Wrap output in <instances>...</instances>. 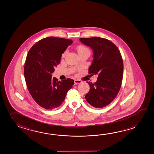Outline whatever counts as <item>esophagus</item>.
I'll list each match as a JSON object with an SVG mask.
<instances>
[{
	"label": "esophagus",
	"instance_id": "1",
	"mask_svg": "<svg viewBox=\"0 0 154 154\" xmlns=\"http://www.w3.org/2000/svg\"><path fill=\"white\" fill-rule=\"evenodd\" d=\"M74 82H75V85H79V84L81 83V82H81L80 80H78V79H75Z\"/></svg>",
	"mask_w": 154,
	"mask_h": 154
}]
</instances>
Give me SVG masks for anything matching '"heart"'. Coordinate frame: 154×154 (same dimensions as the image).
I'll use <instances>...</instances> for the list:
<instances>
[{
    "label": "heart",
    "instance_id": "heart-1",
    "mask_svg": "<svg viewBox=\"0 0 154 154\" xmlns=\"http://www.w3.org/2000/svg\"><path fill=\"white\" fill-rule=\"evenodd\" d=\"M85 50H89L87 48L85 47V46H79L78 48H77V51H78V53H80L81 52L83 51H85ZM66 52H65L63 54H62V57L65 56L66 55Z\"/></svg>",
    "mask_w": 154,
    "mask_h": 154
}]
</instances>
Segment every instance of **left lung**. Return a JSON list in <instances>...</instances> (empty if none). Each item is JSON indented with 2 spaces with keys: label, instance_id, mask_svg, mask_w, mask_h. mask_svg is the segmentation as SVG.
Returning <instances> with one entry per match:
<instances>
[{
  "label": "left lung",
  "instance_id": "1",
  "mask_svg": "<svg viewBox=\"0 0 154 154\" xmlns=\"http://www.w3.org/2000/svg\"><path fill=\"white\" fill-rule=\"evenodd\" d=\"M79 40L92 49L93 60L89 73L98 76L95 83L87 82L90 89L85 99L91 106L102 108L109 104L119 91L123 79V59L116 45L106 38H80Z\"/></svg>",
  "mask_w": 154,
  "mask_h": 154
}]
</instances>
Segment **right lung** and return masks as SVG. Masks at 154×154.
I'll return each mask as SVG.
<instances>
[{
    "label": "right lung",
    "instance_id": "1",
    "mask_svg": "<svg viewBox=\"0 0 154 154\" xmlns=\"http://www.w3.org/2000/svg\"><path fill=\"white\" fill-rule=\"evenodd\" d=\"M72 42V40L48 37L37 42L27 54L24 66L27 89L38 105L45 109L60 106L74 85L72 79L58 81L52 77L62 54Z\"/></svg>",
    "mask_w": 154,
    "mask_h": 154
}]
</instances>
